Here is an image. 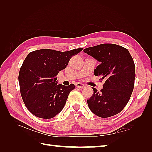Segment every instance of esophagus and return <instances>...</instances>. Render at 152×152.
<instances>
[{
    "mask_svg": "<svg viewBox=\"0 0 152 152\" xmlns=\"http://www.w3.org/2000/svg\"><path fill=\"white\" fill-rule=\"evenodd\" d=\"M75 86L77 87V88H80V89H83L85 87L84 84H82L81 83H77L75 84Z\"/></svg>",
    "mask_w": 152,
    "mask_h": 152,
    "instance_id": "esophagus-1",
    "label": "esophagus"
}]
</instances>
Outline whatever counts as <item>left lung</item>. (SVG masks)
<instances>
[{"label": "left lung", "instance_id": "left-lung-1", "mask_svg": "<svg viewBox=\"0 0 152 152\" xmlns=\"http://www.w3.org/2000/svg\"><path fill=\"white\" fill-rule=\"evenodd\" d=\"M100 62L94 71L104 80L103 89L87 99L91 111L102 118L120 113L127 104L134 89L135 65L129 50L114 44H102L84 49Z\"/></svg>", "mask_w": 152, "mask_h": 152}]
</instances>
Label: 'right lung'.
<instances>
[{"label": "right lung", "instance_id": "right-lung-1", "mask_svg": "<svg viewBox=\"0 0 152 152\" xmlns=\"http://www.w3.org/2000/svg\"><path fill=\"white\" fill-rule=\"evenodd\" d=\"M83 49L61 52L39 49L30 53L20 68V93L23 102L35 116L51 118L60 112L74 84H57L56 75L65 69L72 56Z\"/></svg>", "mask_w": 152, "mask_h": 152}]
</instances>
